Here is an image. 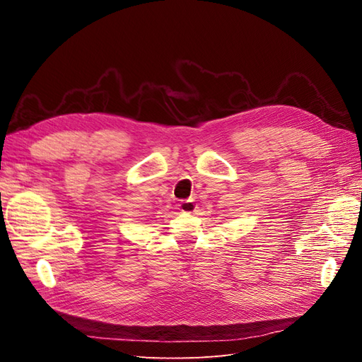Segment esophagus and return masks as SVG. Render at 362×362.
I'll list each match as a JSON object with an SVG mask.
<instances>
[{
	"label": "esophagus",
	"instance_id": "obj_1",
	"mask_svg": "<svg viewBox=\"0 0 362 362\" xmlns=\"http://www.w3.org/2000/svg\"><path fill=\"white\" fill-rule=\"evenodd\" d=\"M196 208H198V205H196L193 201H185V202H181L178 205V210L181 213H185V214H192L196 211Z\"/></svg>",
	"mask_w": 362,
	"mask_h": 362
}]
</instances>
